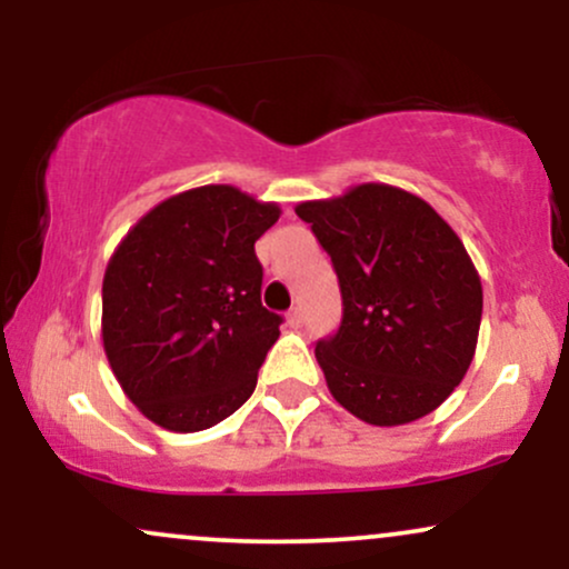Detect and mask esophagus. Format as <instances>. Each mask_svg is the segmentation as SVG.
Wrapping results in <instances>:
<instances>
[{
    "mask_svg": "<svg viewBox=\"0 0 569 569\" xmlns=\"http://www.w3.org/2000/svg\"><path fill=\"white\" fill-rule=\"evenodd\" d=\"M302 323H305L302 307H291V310H289V326H291V329H299Z\"/></svg>",
    "mask_w": 569,
    "mask_h": 569,
    "instance_id": "esophagus-1",
    "label": "esophagus"
}]
</instances>
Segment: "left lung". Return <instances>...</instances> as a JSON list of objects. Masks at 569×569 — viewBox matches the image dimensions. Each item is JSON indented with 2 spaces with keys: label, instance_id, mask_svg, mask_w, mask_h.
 Listing matches in <instances>:
<instances>
[{
  "label": "left lung",
  "instance_id": "obj_1",
  "mask_svg": "<svg viewBox=\"0 0 569 569\" xmlns=\"http://www.w3.org/2000/svg\"><path fill=\"white\" fill-rule=\"evenodd\" d=\"M293 211L331 257L342 291V323L316 345L337 403L380 428L441 407L471 367L485 305L457 232L390 184H358Z\"/></svg>",
  "mask_w": 569,
  "mask_h": 569
}]
</instances>
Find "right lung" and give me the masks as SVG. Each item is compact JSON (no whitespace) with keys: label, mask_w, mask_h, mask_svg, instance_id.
<instances>
[{"label":"right lung","mask_w":569,"mask_h":569,"mask_svg":"<svg viewBox=\"0 0 569 569\" xmlns=\"http://www.w3.org/2000/svg\"><path fill=\"white\" fill-rule=\"evenodd\" d=\"M280 208L230 184L162 200L103 272L101 337L126 396L154 426L194 433L230 417L283 318L262 305L257 243Z\"/></svg>","instance_id":"1"}]
</instances>
